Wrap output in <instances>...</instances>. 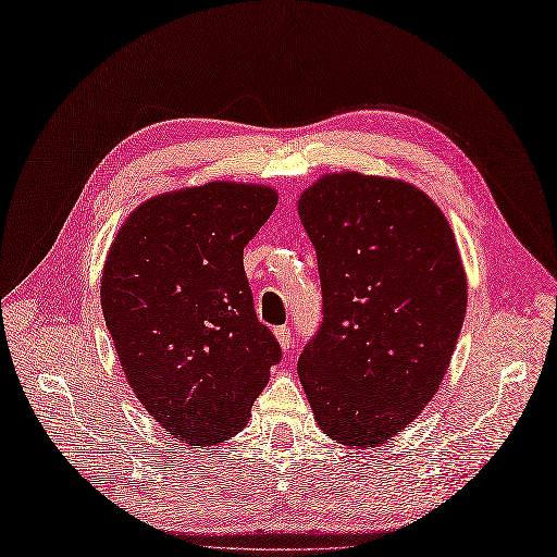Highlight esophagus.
<instances>
[{
	"mask_svg": "<svg viewBox=\"0 0 557 557\" xmlns=\"http://www.w3.org/2000/svg\"><path fill=\"white\" fill-rule=\"evenodd\" d=\"M274 334H276V339H278V344H281V348H283L285 356H293V348H295V336H293V330H290L288 325H281V327H276V330H274Z\"/></svg>",
	"mask_w": 557,
	"mask_h": 557,
	"instance_id": "34e87169",
	"label": "esophagus"
}]
</instances>
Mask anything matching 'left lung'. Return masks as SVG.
<instances>
[{"label": "left lung", "mask_w": 557, "mask_h": 557, "mask_svg": "<svg viewBox=\"0 0 557 557\" xmlns=\"http://www.w3.org/2000/svg\"><path fill=\"white\" fill-rule=\"evenodd\" d=\"M299 218L323 290L299 381L327 436L376 446L440 391L467 311L458 244L425 193L356 172L311 185Z\"/></svg>", "instance_id": "1"}]
</instances>
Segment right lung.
Instances as JSON below:
<instances>
[{"mask_svg": "<svg viewBox=\"0 0 557 557\" xmlns=\"http://www.w3.org/2000/svg\"><path fill=\"white\" fill-rule=\"evenodd\" d=\"M276 209L264 185L207 183L148 199L109 250L102 311L127 383L190 446L246 428L281 346L252 307L244 246Z\"/></svg>", "mask_w": 557, "mask_h": 557, "instance_id": "1", "label": "right lung"}]
</instances>
